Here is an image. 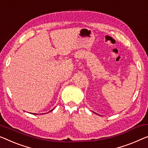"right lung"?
Returning a JSON list of instances; mask_svg holds the SVG:
<instances>
[{"instance_id":"1","label":"right lung","mask_w":148,"mask_h":148,"mask_svg":"<svg viewBox=\"0 0 148 148\" xmlns=\"http://www.w3.org/2000/svg\"><path fill=\"white\" fill-rule=\"evenodd\" d=\"M52 110H53V109ZM52 110H51V111H52Z\"/></svg>"}]
</instances>
